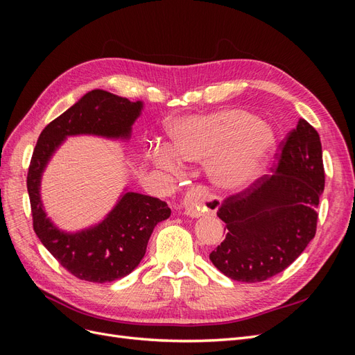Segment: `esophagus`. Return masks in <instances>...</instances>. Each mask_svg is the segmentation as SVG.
Listing matches in <instances>:
<instances>
[{"mask_svg":"<svg viewBox=\"0 0 355 355\" xmlns=\"http://www.w3.org/2000/svg\"><path fill=\"white\" fill-rule=\"evenodd\" d=\"M184 213L188 214L191 218H198L204 213L214 214L218 209L216 201H207L206 192L196 188L187 192V196L184 197Z\"/></svg>","mask_w":355,"mask_h":355,"instance_id":"obj_1","label":"esophagus"}]
</instances>
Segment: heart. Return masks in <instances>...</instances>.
Masks as SVG:
<instances>
[{
  "mask_svg": "<svg viewBox=\"0 0 355 355\" xmlns=\"http://www.w3.org/2000/svg\"><path fill=\"white\" fill-rule=\"evenodd\" d=\"M170 148L155 145L154 163L171 170L180 161H206V173L220 191L245 187L274 151L275 137L263 121L243 110L179 118L168 125Z\"/></svg>",
  "mask_w": 355,
  "mask_h": 355,
  "instance_id": "b5f03b06",
  "label": "heart"
}]
</instances>
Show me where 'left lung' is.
<instances>
[{"label":"left lung","instance_id":"obj_1","mask_svg":"<svg viewBox=\"0 0 355 355\" xmlns=\"http://www.w3.org/2000/svg\"><path fill=\"white\" fill-rule=\"evenodd\" d=\"M275 158L272 176L225 198L218 210L227 235L210 261L235 282L257 283L280 274L317 231L324 167L315 128L300 118Z\"/></svg>","mask_w":355,"mask_h":355}]
</instances>
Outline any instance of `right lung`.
Masks as SVG:
<instances>
[{
	"mask_svg": "<svg viewBox=\"0 0 355 355\" xmlns=\"http://www.w3.org/2000/svg\"><path fill=\"white\" fill-rule=\"evenodd\" d=\"M144 103L105 90H92L41 132L28 170L32 225L40 241L73 277L110 283L130 274L145 256L149 237L171 210L166 201L125 192L101 223L75 234L63 232L46 216L40 184L49 159L67 136L94 135L128 139Z\"/></svg>",
	"mask_w": 355,
	"mask_h": 355,
	"instance_id": "obj_1",
	"label": "right lung"
}]
</instances>
